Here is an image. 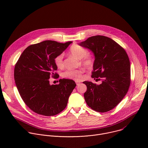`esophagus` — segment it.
<instances>
[{
    "label": "esophagus",
    "mask_w": 148,
    "mask_h": 148,
    "mask_svg": "<svg viewBox=\"0 0 148 148\" xmlns=\"http://www.w3.org/2000/svg\"><path fill=\"white\" fill-rule=\"evenodd\" d=\"M75 82H76V84H77V85H78V84H79V82H79V81H75Z\"/></svg>",
    "instance_id": "34e87169"
}]
</instances>
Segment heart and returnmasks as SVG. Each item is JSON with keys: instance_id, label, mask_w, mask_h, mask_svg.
Here are the masks:
<instances>
[{"instance_id": "heart-1", "label": "heart", "mask_w": 148, "mask_h": 148, "mask_svg": "<svg viewBox=\"0 0 148 148\" xmlns=\"http://www.w3.org/2000/svg\"><path fill=\"white\" fill-rule=\"evenodd\" d=\"M69 53L80 60V63L87 68H91L94 63V58L92 56L88 54V50L81 47L78 45H73L69 50ZM64 55L60 54L57 55L54 58V64L58 69H61L64 67V61H63ZM84 72L83 69H79L77 70H67L63 73L62 76L64 78L74 79L76 81H79L82 76V74Z\"/></svg>"}]
</instances>
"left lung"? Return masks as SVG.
I'll list each match as a JSON object with an SVG mask.
<instances>
[{"instance_id": "left-lung-1", "label": "left lung", "mask_w": 148, "mask_h": 148, "mask_svg": "<svg viewBox=\"0 0 148 148\" xmlns=\"http://www.w3.org/2000/svg\"><path fill=\"white\" fill-rule=\"evenodd\" d=\"M78 45L94 53L91 77L102 81L99 85L83 82L87 87L84 94L86 102L95 111H109L122 101L130 86L131 65L128 54L116 42L103 36L90 37Z\"/></svg>"}]
</instances>
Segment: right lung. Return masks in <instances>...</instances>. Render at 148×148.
<instances>
[{
	"label": "right lung",
	"mask_w": 148,
	"mask_h": 148,
	"mask_svg": "<svg viewBox=\"0 0 148 148\" xmlns=\"http://www.w3.org/2000/svg\"><path fill=\"white\" fill-rule=\"evenodd\" d=\"M71 43L46 40L30 45L16 62L14 78L18 91L27 106L38 114L54 116L67 106L75 82L63 78L59 79L58 84L51 85L49 78L58 77L54 73L57 70L54 58Z\"/></svg>",
	"instance_id": "1"
}]
</instances>
